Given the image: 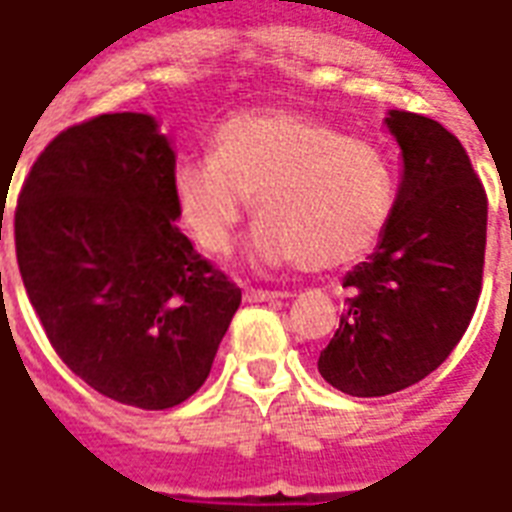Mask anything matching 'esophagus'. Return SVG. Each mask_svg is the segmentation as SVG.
I'll use <instances>...</instances> for the list:
<instances>
[{"mask_svg": "<svg viewBox=\"0 0 512 512\" xmlns=\"http://www.w3.org/2000/svg\"><path fill=\"white\" fill-rule=\"evenodd\" d=\"M288 291H269V288H248L245 291V299L248 301H275V299H285Z\"/></svg>", "mask_w": 512, "mask_h": 512, "instance_id": "obj_1", "label": "esophagus"}]
</instances>
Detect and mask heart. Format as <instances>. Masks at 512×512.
Returning <instances> with one entry per match:
<instances>
[{
	"label": "heart",
	"instance_id": "b5f03b06",
	"mask_svg": "<svg viewBox=\"0 0 512 512\" xmlns=\"http://www.w3.org/2000/svg\"><path fill=\"white\" fill-rule=\"evenodd\" d=\"M173 197L202 251L227 253L256 197V256L331 272L384 240L395 208V168L384 149L331 122L251 109L213 128L208 157L178 162Z\"/></svg>",
	"mask_w": 512,
	"mask_h": 512
}]
</instances>
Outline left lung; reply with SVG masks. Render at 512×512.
Masks as SVG:
<instances>
[{
    "label": "left lung",
    "instance_id": "8db88e82",
    "mask_svg": "<svg viewBox=\"0 0 512 512\" xmlns=\"http://www.w3.org/2000/svg\"><path fill=\"white\" fill-rule=\"evenodd\" d=\"M403 181L390 227L344 277L350 296L320 352L328 384L382 398L422 382L449 358L478 307L486 253V189L465 146L441 122L390 112Z\"/></svg>",
    "mask_w": 512,
    "mask_h": 512
}]
</instances>
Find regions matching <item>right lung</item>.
<instances>
[{"label":"right lung","instance_id":"add662e5","mask_svg":"<svg viewBox=\"0 0 512 512\" xmlns=\"http://www.w3.org/2000/svg\"><path fill=\"white\" fill-rule=\"evenodd\" d=\"M173 170L149 114H98L45 146L15 208L23 285L58 358L146 411L200 390L243 299L176 227Z\"/></svg>","mask_w":512,"mask_h":512}]
</instances>
